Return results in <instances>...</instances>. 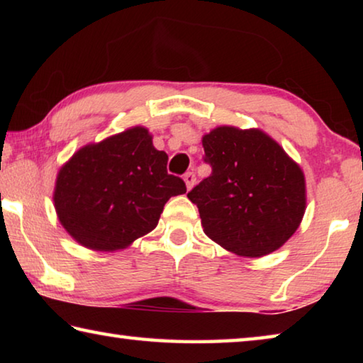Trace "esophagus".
I'll use <instances>...</instances> for the list:
<instances>
[{
    "label": "esophagus",
    "instance_id": "obj_1",
    "mask_svg": "<svg viewBox=\"0 0 363 363\" xmlns=\"http://www.w3.org/2000/svg\"><path fill=\"white\" fill-rule=\"evenodd\" d=\"M184 181H186V186H187V189L190 190L194 187V184H195V181H196V177H195V173L194 171H189V173H186L184 174Z\"/></svg>",
    "mask_w": 363,
    "mask_h": 363
}]
</instances>
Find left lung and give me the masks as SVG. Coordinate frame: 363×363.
Masks as SVG:
<instances>
[{"mask_svg":"<svg viewBox=\"0 0 363 363\" xmlns=\"http://www.w3.org/2000/svg\"><path fill=\"white\" fill-rule=\"evenodd\" d=\"M211 174L187 194L208 237L238 256L279 250L306 211L304 173L261 130L219 126L205 134Z\"/></svg>","mask_w":363,"mask_h":363,"instance_id":"1","label":"left lung"}]
</instances>
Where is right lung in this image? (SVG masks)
Returning a JSON list of instances; mask_svg holds the SVG:
<instances>
[{
	"label": "right lung",
	"mask_w": 363,
	"mask_h": 363,
	"mask_svg": "<svg viewBox=\"0 0 363 363\" xmlns=\"http://www.w3.org/2000/svg\"><path fill=\"white\" fill-rule=\"evenodd\" d=\"M168 155L143 126L79 149L60 168L54 206L64 229L94 251L123 250L153 230L163 206L186 194Z\"/></svg>",
	"instance_id": "obj_1"
}]
</instances>
